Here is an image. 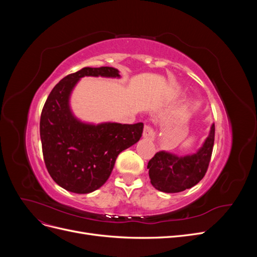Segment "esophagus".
<instances>
[{
    "label": "esophagus",
    "mask_w": 257,
    "mask_h": 257,
    "mask_svg": "<svg viewBox=\"0 0 257 257\" xmlns=\"http://www.w3.org/2000/svg\"><path fill=\"white\" fill-rule=\"evenodd\" d=\"M143 136L146 138V139H149V141H153L154 139V132H153V128L151 125H149V124H145L144 126V131H143Z\"/></svg>",
    "instance_id": "1"
}]
</instances>
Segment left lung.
<instances>
[{
    "label": "left lung",
    "mask_w": 257,
    "mask_h": 257,
    "mask_svg": "<svg viewBox=\"0 0 257 257\" xmlns=\"http://www.w3.org/2000/svg\"><path fill=\"white\" fill-rule=\"evenodd\" d=\"M214 124L204 146L196 154L179 158L158 152L148 163L151 184L165 193H179L196 185L206 175L214 144Z\"/></svg>",
    "instance_id": "obj_1"
}]
</instances>
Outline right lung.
Returning <instances> with one entry per match:
<instances>
[{
  "instance_id": "add662e5",
  "label": "right lung",
  "mask_w": 257,
  "mask_h": 257,
  "mask_svg": "<svg viewBox=\"0 0 257 257\" xmlns=\"http://www.w3.org/2000/svg\"><path fill=\"white\" fill-rule=\"evenodd\" d=\"M83 76L119 77L109 66L83 67L64 77L52 89L43 107L40 134L46 168L62 188L87 194L109 178L119 153L136 144L144 124H84L68 107L71 91Z\"/></svg>"
}]
</instances>
